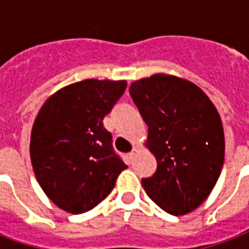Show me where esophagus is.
Masks as SVG:
<instances>
[{"label":"esophagus","mask_w":249,"mask_h":249,"mask_svg":"<svg viewBox=\"0 0 249 249\" xmlns=\"http://www.w3.org/2000/svg\"><path fill=\"white\" fill-rule=\"evenodd\" d=\"M137 154H138V148L134 147V148H133V150H132V151L129 152V158H130V159H133V158H134V156H136Z\"/></svg>","instance_id":"1"}]
</instances>
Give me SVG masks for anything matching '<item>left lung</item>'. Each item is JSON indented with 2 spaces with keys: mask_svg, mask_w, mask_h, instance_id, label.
<instances>
[{
  "mask_svg": "<svg viewBox=\"0 0 249 249\" xmlns=\"http://www.w3.org/2000/svg\"><path fill=\"white\" fill-rule=\"evenodd\" d=\"M129 93L148 126L147 146L158 161L142 186L165 212H193L212 193L225 158L222 121L207 94L185 79L156 73Z\"/></svg>",
  "mask_w": 249,
  "mask_h": 249,
  "instance_id": "1",
  "label": "left lung"
}]
</instances>
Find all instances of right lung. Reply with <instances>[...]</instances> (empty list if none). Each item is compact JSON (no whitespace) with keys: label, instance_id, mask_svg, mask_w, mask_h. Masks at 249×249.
I'll use <instances>...</instances> for the list:
<instances>
[{"label":"right lung","instance_id":"add662e5","mask_svg":"<svg viewBox=\"0 0 249 249\" xmlns=\"http://www.w3.org/2000/svg\"><path fill=\"white\" fill-rule=\"evenodd\" d=\"M125 89V80L89 79L64 86L45 102L33 123V172L49 199L66 212L93 209L128 168L103 126Z\"/></svg>","mask_w":249,"mask_h":249}]
</instances>
